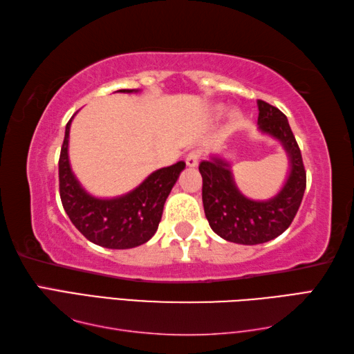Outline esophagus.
Instances as JSON below:
<instances>
[{
  "label": "esophagus",
  "instance_id": "1",
  "mask_svg": "<svg viewBox=\"0 0 354 354\" xmlns=\"http://www.w3.org/2000/svg\"><path fill=\"white\" fill-rule=\"evenodd\" d=\"M199 160H201L199 150H193V152H190L189 155L185 156V162H187V165H189V167H196Z\"/></svg>",
  "mask_w": 354,
  "mask_h": 354
}]
</instances>
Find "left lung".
<instances>
[{"mask_svg":"<svg viewBox=\"0 0 354 354\" xmlns=\"http://www.w3.org/2000/svg\"><path fill=\"white\" fill-rule=\"evenodd\" d=\"M259 129L278 140L289 156V176L283 189L268 201H252L240 193L223 158L212 156L199 164L202 202L209 227L217 236L240 245H259L289 228L306 190V170L297 140L283 112L257 100Z\"/></svg>","mask_w":354,"mask_h":354,"instance_id":"obj_1","label":"left lung"}]
</instances>
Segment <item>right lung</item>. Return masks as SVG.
Returning <instances> with one entry per match:
<instances>
[{"label":"right lung","instance_id":"add662e5","mask_svg":"<svg viewBox=\"0 0 354 354\" xmlns=\"http://www.w3.org/2000/svg\"><path fill=\"white\" fill-rule=\"evenodd\" d=\"M138 89H118L137 93ZM73 120V117H71ZM71 120L65 127V138L59 156V193L65 213L82 234L109 250H129L146 243L158 230L165 199L176 184L185 162L179 161L156 170L137 189L112 199L94 198L74 176L68 160Z\"/></svg>","mask_w":354,"mask_h":354}]
</instances>
